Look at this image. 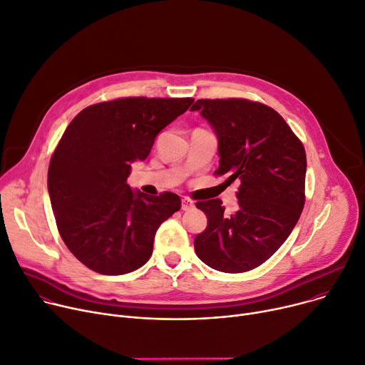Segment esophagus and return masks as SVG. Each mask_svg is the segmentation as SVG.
I'll return each mask as SVG.
<instances>
[{"mask_svg": "<svg viewBox=\"0 0 365 365\" xmlns=\"http://www.w3.org/2000/svg\"><path fill=\"white\" fill-rule=\"evenodd\" d=\"M193 207H195V205H193V202H192L190 200H187V198H183V200H182V210H183V211L192 210Z\"/></svg>", "mask_w": 365, "mask_h": 365, "instance_id": "1", "label": "esophagus"}]
</instances>
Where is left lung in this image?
Here are the masks:
<instances>
[{
	"instance_id": "8db88e82",
	"label": "left lung",
	"mask_w": 365,
	"mask_h": 365,
	"mask_svg": "<svg viewBox=\"0 0 365 365\" xmlns=\"http://www.w3.org/2000/svg\"><path fill=\"white\" fill-rule=\"evenodd\" d=\"M218 143L215 175L240 182L237 208L220 200L197 202L207 229L193 247L198 258L223 273H244L269 259L299 220L305 202L307 157L301 140L273 108L248 100H198Z\"/></svg>"
}]
</instances>
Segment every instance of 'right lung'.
<instances>
[{
  "mask_svg": "<svg viewBox=\"0 0 365 365\" xmlns=\"http://www.w3.org/2000/svg\"><path fill=\"white\" fill-rule=\"evenodd\" d=\"M192 103L121 98L91 106L70 121L48 168V192L66 247L88 269L118 276L150 259L155 233L180 210V198L145 195L128 176Z\"/></svg>",
  "mask_w": 365,
  "mask_h": 365,
  "instance_id": "add662e5",
  "label": "right lung"
}]
</instances>
